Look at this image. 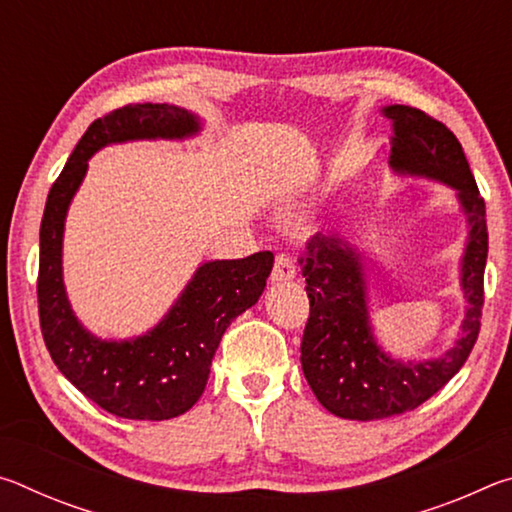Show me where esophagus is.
Here are the masks:
<instances>
[{
  "mask_svg": "<svg viewBox=\"0 0 512 512\" xmlns=\"http://www.w3.org/2000/svg\"><path fill=\"white\" fill-rule=\"evenodd\" d=\"M296 275V266H293V259L289 255H275V264H273V271H271V282H284V280H291V277Z\"/></svg>",
  "mask_w": 512,
  "mask_h": 512,
  "instance_id": "obj_1",
  "label": "esophagus"
}]
</instances>
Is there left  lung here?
Listing matches in <instances>:
<instances>
[{"mask_svg": "<svg viewBox=\"0 0 512 512\" xmlns=\"http://www.w3.org/2000/svg\"><path fill=\"white\" fill-rule=\"evenodd\" d=\"M395 171L427 176L458 192L470 223L463 257V291L470 302L456 348L433 361L400 363L372 339L361 257L336 235L307 239L298 259L307 280L309 318L302 334V370L318 402L339 418L381 420L413 411L436 395L470 357L481 329L483 271L488 259L485 201L461 142L443 121L411 106H388Z\"/></svg>", "mask_w": 512, "mask_h": 512, "instance_id": "1", "label": "left lung"}]
</instances>
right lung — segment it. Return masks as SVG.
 <instances>
[{
  "instance_id": "1",
  "label": "right lung",
  "mask_w": 512,
  "mask_h": 512,
  "mask_svg": "<svg viewBox=\"0 0 512 512\" xmlns=\"http://www.w3.org/2000/svg\"><path fill=\"white\" fill-rule=\"evenodd\" d=\"M198 119L169 103H128L94 119L51 185L40 223L38 316L42 339L58 370L117 418L171 420L203 395L221 336L253 307L271 275L273 253L207 262L183 296L149 334L135 341H101L79 325L65 296L60 250L69 201L94 151L112 142L187 137Z\"/></svg>"
}]
</instances>
